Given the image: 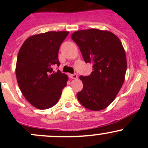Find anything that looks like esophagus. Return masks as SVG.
Returning <instances> with one entry per match:
<instances>
[{"mask_svg":"<svg viewBox=\"0 0 148 148\" xmlns=\"http://www.w3.org/2000/svg\"><path fill=\"white\" fill-rule=\"evenodd\" d=\"M69 78L73 79H76L78 78V76L77 74H69Z\"/></svg>","mask_w":148,"mask_h":148,"instance_id":"1","label":"esophagus"}]
</instances>
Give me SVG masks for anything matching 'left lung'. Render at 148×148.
<instances>
[{
	"label": "left lung",
	"mask_w": 148,
	"mask_h": 148,
	"mask_svg": "<svg viewBox=\"0 0 148 148\" xmlns=\"http://www.w3.org/2000/svg\"><path fill=\"white\" fill-rule=\"evenodd\" d=\"M92 73L81 76L83 89L77 95L82 105L93 111L104 110L120 90L127 70L125 50L117 36L99 29L81 30L71 34Z\"/></svg>",
	"instance_id": "left-lung-1"
}]
</instances>
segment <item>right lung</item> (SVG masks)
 Instances as JSON below:
<instances>
[{
  "label": "right lung",
  "mask_w": 148,
  "mask_h": 148,
  "mask_svg": "<svg viewBox=\"0 0 148 148\" xmlns=\"http://www.w3.org/2000/svg\"><path fill=\"white\" fill-rule=\"evenodd\" d=\"M68 31H49L28 38L19 50L16 74L22 94L28 102L39 110H46L57 103L68 77L53 71L60 65L59 47Z\"/></svg>",
  "instance_id": "1"
}]
</instances>
